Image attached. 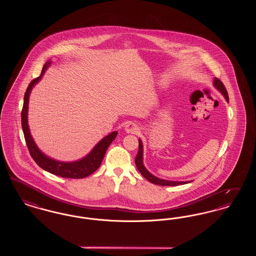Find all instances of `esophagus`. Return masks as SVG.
I'll return each instance as SVG.
<instances>
[{
    "mask_svg": "<svg viewBox=\"0 0 256 256\" xmlns=\"http://www.w3.org/2000/svg\"><path fill=\"white\" fill-rule=\"evenodd\" d=\"M126 132H128V134H136V132H138V130H139V126H138V124H136L135 122H130L126 126Z\"/></svg>",
    "mask_w": 256,
    "mask_h": 256,
    "instance_id": "obj_1",
    "label": "esophagus"
}]
</instances>
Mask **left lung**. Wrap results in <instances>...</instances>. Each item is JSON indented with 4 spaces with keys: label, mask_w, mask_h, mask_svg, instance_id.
Listing matches in <instances>:
<instances>
[{
    "label": "left lung",
    "mask_w": 256,
    "mask_h": 256,
    "mask_svg": "<svg viewBox=\"0 0 256 256\" xmlns=\"http://www.w3.org/2000/svg\"><path fill=\"white\" fill-rule=\"evenodd\" d=\"M214 86H216L217 89H219L220 93L224 96L226 100L228 102V91L226 89V87L224 86V84L220 80L219 78H215L214 80ZM135 164L138 170L140 172V174L148 180L150 182L156 184V185H161V186H176V185H182L188 183L189 182H169V180H161L154 176H152L148 170H146L145 166L143 165V145L141 140H139V150H138V154L135 158Z\"/></svg>",
    "instance_id": "left-lung-1"
}]
</instances>
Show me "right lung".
Instances as JSON below:
<instances>
[{
	"mask_svg": "<svg viewBox=\"0 0 256 256\" xmlns=\"http://www.w3.org/2000/svg\"><path fill=\"white\" fill-rule=\"evenodd\" d=\"M50 65L49 62H47L42 69L41 74L37 76L36 78L32 80L28 86L24 96V104L23 110L21 113V122H22V128L24 132L26 144L28 148V152L32 156V159L36 161L37 165L42 168L43 170H47L52 174H56L58 176L65 178H84L90 174H92L100 166L104 156L108 148L110 146L111 142L115 139L118 132H114L110 135L106 136L104 139H102L94 148L91 150L89 154H87L86 158H84L78 161L74 162H60L54 159L50 158L44 154L40 152V150L37 148L28 126V97L30 94V91L32 87L36 84L37 82L41 80L42 76L45 73L46 69Z\"/></svg>",
	"mask_w": 256,
	"mask_h": 256,
	"instance_id": "right-lung-1",
	"label": "right lung"
}]
</instances>
